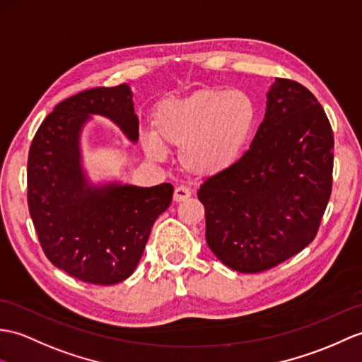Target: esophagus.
Returning <instances> with one entry per match:
<instances>
[{
    "label": "esophagus",
    "instance_id": "obj_1",
    "mask_svg": "<svg viewBox=\"0 0 362 362\" xmlns=\"http://www.w3.org/2000/svg\"><path fill=\"white\" fill-rule=\"evenodd\" d=\"M189 196H191V189L188 187H183V185H180V187L174 189V200L175 202H183V200H187Z\"/></svg>",
    "mask_w": 362,
    "mask_h": 362
}]
</instances>
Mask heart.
<instances>
[{
  "label": "heart",
  "mask_w": 362,
  "mask_h": 362,
  "mask_svg": "<svg viewBox=\"0 0 362 362\" xmlns=\"http://www.w3.org/2000/svg\"><path fill=\"white\" fill-rule=\"evenodd\" d=\"M256 120V105L243 92L199 89L156 107L154 131L145 132L143 146L154 158L165 157L163 142L180 148L185 170L211 175L238 160Z\"/></svg>",
  "instance_id": "1"
}]
</instances>
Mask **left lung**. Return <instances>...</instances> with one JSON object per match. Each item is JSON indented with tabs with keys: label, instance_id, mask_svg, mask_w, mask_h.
Segmentation results:
<instances>
[{
	"label": "left lung",
	"instance_id": "left-lung-1",
	"mask_svg": "<svg viewBox=\"0 0 362 362\" xmlns=\"http://www.w3.org/2000/svg\"><path fill=\"white\" fill-rule=\"evenodd\" d=\"M333 131L300 83L276 78L250 149L197 191L206 243L222 264L259 273L316 236L332 194Z\"/></svg>",
	"mask_w": 362,
	"mask_h": 362
}]
</instances>
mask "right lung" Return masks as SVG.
Listing matches in <instances>:
<instances>
[{
	"mask_svg": "<svg viewBox=\"0 0 362 362\" xmlns=\"http://www.w3.org/2000/svg\"><path fill=\"white\" fill-rule=\"evenodd\" d=\"M90 115L112 120L139 140L131 88H94L54 107L32 140L28 204L45 255L55 267L88 284L114 285L136 270L156 219L173 200L171 183L141 188L89 182L80 137Z\"/></svg>",
	"mask_w": 362,
	"mask_h": 362,
	"instance_id": "add662e5",
	"label": "right lung"
}]
</instances>
